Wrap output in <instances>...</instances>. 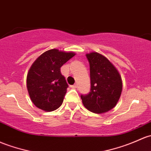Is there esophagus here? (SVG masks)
Instances as JSON below:
<instances>
[{
    "instance_id": "34e87169",
    "label": "esophagus",
    "mask_w": 151,
    "mask_h": 151,
    "mask_svg": "<svg viewBox=\"0 0 151 151\" xmlns=\"http://www.w3.org/2000/svg\"><path fill=\"white\" fill-rule=\"evenodd\" d=\"M70 87L71 88H77V84H74V85H71Z\"/></svg>"
}]
</instances>
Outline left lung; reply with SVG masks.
<instances>
[{
  "label": "left lung",
  "mask_w": 151,
  "mask_h": 151,
  "mask_svg": "<svg viewBox=\"0 0 151 151\" xmlns=\"http://www.w3.org/2000/svg\"><path fill=\"white\" fill-rule=\"evenodd\" d=\"M90 64V92L81 95L84 106L90 111L102 114L116 105L122 91L119 73L106 57L96 52L86 54Z\"/></svg>",
  "instance_id": "left-lung-1"
}]
</instances>
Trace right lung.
Returning <instances> with one entry per match:
<instances>
[{"label": "right lung", "mask_w": 151, "mask_h": 151, "mask_svg": "<svg viewBox=\"0 0 151 151\" xmlns=\"http://www.w3.org/2000/svg\"><path fill=\"white\" fill-rule=\"evenodd\" d=\"M74 55L51 49L32 63L27 77V86L31 101L37 108L52 111L61 106L69 85L61 67Z\"/></svg>", "instance_id": "1"}]
</instances>
